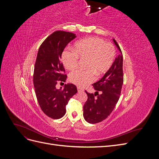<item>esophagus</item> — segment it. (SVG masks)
I'll use <instances>...</instances> for the list:
<instances>
[{
  "label": "esophagus",
  "mask_w": 159,
  "mask_h": 159,
  "mask_svg": "<svg viewBox=\"0 0 159 159\" xmlns=\"http://www.w3.org/2000/svg\"><path fill=\"white\" fill-rule=\"evenodd\" d=\"M78 92H81V91L82 92V91H84V89L80 88V87H78Z\"/></svg>",
  "instance_id": "obj_1"
}]
</instances>
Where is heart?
I'll list each match as a JSON object with an SVG mask.
<instances>
[{"label": "heart", "mask_w": 159, "mask_h": 159, "mask_svg": "<svg viewBox=\"0 0 159 159\" xmlns=\"http://www.w3.org/2000/svg\"><path fill=\"white\" fill-rule=\"evenodd\" d=\"M115 57L114 46L102 38L91 37L76 42L74 52H64L62 61L68 70H74L78 66L79 60H87L86 71H75L69 75L71 83L80 88L85 87L95 80V75L105 74L113 66Z\"/></svg>", "instance_id": "1"}]
</instances>
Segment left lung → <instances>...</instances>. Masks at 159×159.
Wrapping results in <instances>:
<instances>
[{"label":"left lung","instance_id":"left-lung-1","mask_svg":"<svg viewBox=\"0 0 159 159\" xmlns=\"http://www.w3.org/2000/svg\"><path fill=\"white\" fill-rule=\"evenodd\" d=\"M113 41L121 54L115 58L111 68L103 78L93 84L96 91L95 94L85 91L88 99L84 105L83 115L85 121L91 124L106 119L115 107L121 95L123 84V55L117 42L115 39ZM96 95H98L97 98H95Z\"/></svg>","mask_w":159,"mask_h":159}]
</instances>
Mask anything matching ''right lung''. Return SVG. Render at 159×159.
I'll use <instances>...</instances> for the list:
<instances>
[{
    "label": "right lung",
    "mask_w": 159,
    "mask_h": 159,
    "mask_svg": "<svg viewBox=\"0 0 159 159\" xmlns=\"http://www.w3.org/2000/svg\"><path fill=\"white\" fill-rule=\"evenodd\" d=\"M75 34L66 31L53 32L39 48L34 70L33 82L38 102L42 111L52 119H60L66 114V106L78 90L72 84L64 85L63 89L56 88L58 81L65 82L67 75L60 61L61 54Z\"/></svg>",
    "instance_id": "add662e5"
}]
</instances>
